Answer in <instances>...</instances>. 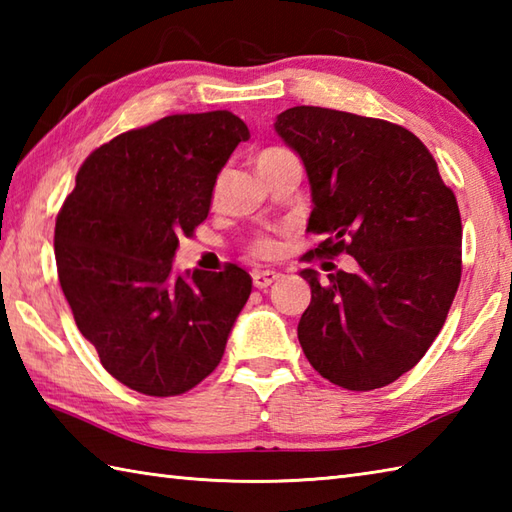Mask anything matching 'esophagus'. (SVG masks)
Returning a JSON list of instances; mask_svg holds the SVG:
<instances>
[{
    "instance_id": "obj_1",
    "label": "esophagus",
    "mask_w": 512,
    "mask_h": 512,
    "mask_svg": "<svg viewBox=\"0 0 512 512\" xmlns=\"http://www.w3.org/2000/svg\"><path fill=\"white\" fill-rule=\"evenodd\" d=\"M279 279H281V275L275 273V270H255V273H253V286L262 290V288L273 286L275 281H279Z\"/></svg>"
}]
</instances>
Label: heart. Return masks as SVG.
I'll use <instances>...</instances> for the list:
<instances>
[{"mask_svg":"<svg viewBox=\"0 0 512 512\" xmlns=\"http://www.w3.org/2000/svg\"><path fill=\"white\" fill-rule=\"evenodd\" d=\"M277 151H281V149H277V147L266 149V151H262V154H259L257 160H262L266 156H273V154H277ZM275 250H277V242H275V239H270V237H259V239H255L253 244H250V253H253L255 257H270V255H275Z\"/></svg>","mask_w":512,"mask_h":512,"instance_id":"obj_1","label":"heart"}]
</instances>
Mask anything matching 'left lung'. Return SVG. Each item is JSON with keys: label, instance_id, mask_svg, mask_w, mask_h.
I'll return each mask as SVG.
<instances>
[{"label": "left lung", "instance_id": "obj_1", "mask_svg": "<svg viewBox=\"0 0 512 512\" xmlns=\"http://www.w3.org/2000/svg\"><path fill=\"white\" fill-rule=\"evenodd\" d=\"M277 134L303 160L312 189L303 259L352 255L356 273L319 281L299 321L303 354L330 383L369 391L427 354L462 277L458 200L409 129L328 107L281 112Z\"/></svg>", "mask_w": 512, "mask_h": 512}]
</instances>
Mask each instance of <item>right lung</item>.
Listing matches in <instances>:
<instances>
[{"instance_id": "right-lung-1", "label": "right lung", "mask_w": 512, "mask_h": 512, "mask_svg": "<svg viewBox=\"0 0 512 512\" xmlns=\"http://www.w3.org/2000/svg\"><path fill=\"white\" fill-rule=\"evenodd\" d=\"M233 112L173 114L85 158L54 226L59 284L76 328L118 383L178 396L220 365L250 275H173L178 237L209 215L226 160L248 140Z\"/></svg>"}]
</instances>
